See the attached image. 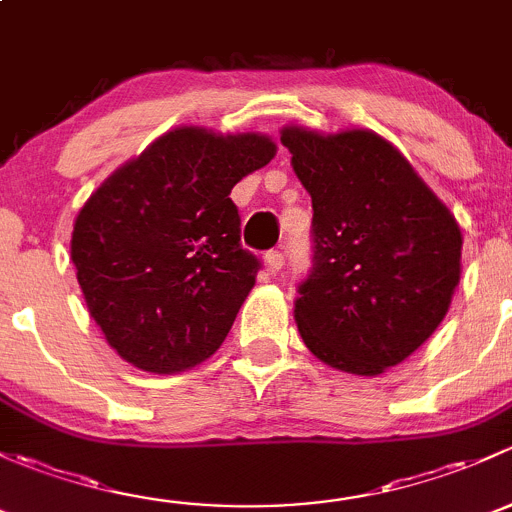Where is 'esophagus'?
<instances>
[{
  "mask_svg": "<svg viewBox=\"0 0 512 512\" xmlns=\"http://www.w3.org/2000/svg\"><path fill=\"white\" fill-rule=\"evenodd\" d=\"M283 263H286V256L281 254V251H268L266 254V266L271 273H278L283 268Z\"/></svg>",
  "mask_w": 512,
  "mask_h": 512,
  "instance_id": "34e87169",
  "label": "esophagus"
}]
</instances>
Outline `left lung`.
Segmentation results:
<instances>
[{"instance_id":"left-lung-1","label":"left lung","mask_w":512,"mask_h":512,"mask_svg":"<svg viewBox=\"0 0 512 512\" xmlns=\"http://www.w3.org/2000/svg\"><path fill=\"white\" fill-rule=\"evenodd\" d=\"M313 199V268L295 323L308 350L352 374L407 360L444 320L461 276V229L402 152L367 130L286 128Z\"/></svg>"}]
</instances>
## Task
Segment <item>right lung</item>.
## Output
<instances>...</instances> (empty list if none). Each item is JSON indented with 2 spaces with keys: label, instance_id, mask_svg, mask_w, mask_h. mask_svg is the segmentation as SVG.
Listing matches in <instances>:
<instances>
[{
  "label": "right lung",
  "instance_id": "add662e5",
  "mask_svg": "<svg viewBox=\"0 0 512 512\" xmlns=\"http://www.w3.org/2000/svg\"><path fill=\"white\" fill-rule=\"evenodd\" d=\"M273 155L276 145L263 135L172 130L78 212V283L123 360L172 374L219 350L261 268L241 246L229 194Z\"/></svg>",
  "mask_w": 512,
  "mask_h": 512
}]
</instances>
